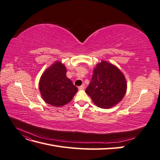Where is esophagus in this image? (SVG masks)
Segmentation results:
<instances>
[{
  "label": "esophagus",
  "instance_id": "obj_1",
  "mask_svg": "<svg viewBox=\"0 0 160 160\" xmlns=\"http://www.w3.org/2000/svg\"><path fill=\"white\" fill-rule=\"evenodd\" d=\"M84 88H85V84H83L82 85L79 86V88H78V89H79V90H83V89H84Z\"/></svg>",
  "mask_w": 160,
  "mask_h": 160
}]
</instances>
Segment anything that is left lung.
Instances as JSON below:
<instances>
[{"label":"left lung","instance_id":"8db88e82","mask_svg":"<svg viewBox=\"0 0 160 160\" xmlns=\"http://www.w3.org/2000/svg\"><path fill=\"white\" fill-rule=\"evenodd\" d=\"M126 90L123 72L116 66L102 61L96 65L85 92L97 106L108 109L122 100Z\"/></svg>","mask_w":160,"mask_h":160}]
</instances>
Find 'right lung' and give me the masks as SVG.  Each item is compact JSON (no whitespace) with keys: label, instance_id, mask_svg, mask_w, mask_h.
I'll list each match as a JSON object with an SVG mask.
<instances>
[{"label":"right lung","instance_id":"obj_1","mask_svg":"<svg viewBox=\"0 0 160 160\" xmlns=\"http://www.w3.org/2000/svg\"><path fill=\"white\" fill-rule=\"evenodd\" d=\"M65 66L57 61L43 72L39 81L42 98L48 104L62 107L69 103L77 88L66 76Z\"/></svg>","mask_w":160,"mask_h":160}]
</instances>
